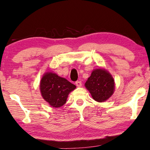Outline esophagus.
Returning <instances> with one entry per match:
<instances>
[{"label":"esophagus","mask_w":150,"mask_h":150,"mask_svg":"<svg viewBox=\"0 0 150 150\" xmlns=\"http://www.w3.org/2000/svg\"><path fill=\"white\" fill-rule=\"evenodd\" d=\"M75 84H76V85H77V87H81V85H82V83H81V81H77L75 82Z\"/></svg>","instance_id":"esophagus-1"}]
</instances>
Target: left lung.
I'll return each instance as SVG.
<instances>
[{
	"mask_svg": "<svg viewBox=\"0 0 150 150\" xmlns=\"http://www.w3.org/2000/svg\"><path fill=\"white\" fill-rule=\"evenodd\" d=\"M85 86L95 101L103 102L113 94L115 82L108 71L104 69H96L92 71Z\"/></svg>",
	"mask_w": 150,
	"mask_h": 150,
	"instance_id": "left-lung-1",
	"label": "left lung"
}]
</instances>
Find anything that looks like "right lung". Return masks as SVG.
<instances>
[{
  "label": "right lung",
  "instance_id": "add662e5",
  "mask_svg": "<svg viewBox=\"0 0 150 150\" xmlns=\"http://www.w3.org/2000/svg\"><path fill=\"white\" fill-rule=\"evenodd\" d=\"M76 88L75 85L56 73H45L40 82L41 96L49 105L58 108L66 103L69 93Z\"/></svg>",
  "mask_w": 150,
  "mask_h": 150
}]
</instances>
